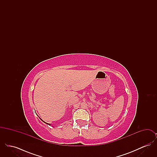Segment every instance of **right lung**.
<instances>
[{
  "mask_svg": "<svg viewBox=\"0 0 157 157\" xmlns=\"http://www.w3.org/2000/svg\"><path fill=\"white\" fill-rule=\"evenodd\" d=\"M39 118H40V120H42V121H43V122H45V124H48V125H51V124H48V123H46V122H45V121H43V120H42V119H41V118H40V117H39Z\"/></svg>",
  "mask_w": 157,
  "mask_h": 157,
  "instance_id": "obj_1",
  "label": "right lung"
}]
</instances>
